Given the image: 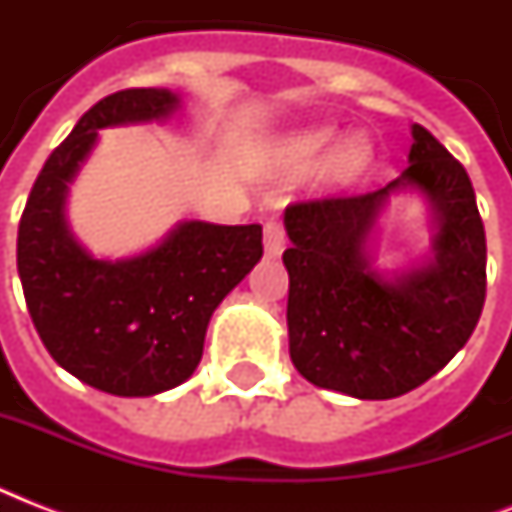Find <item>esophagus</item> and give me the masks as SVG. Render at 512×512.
Masks as SVG:
<instances>
[{
    "label": "esophagus",
    "mask_w": 512,
    "mask_h": 512,
    "mask_svg": "<svg viewBox=\"0 0 512 512\" xmlns=\"http://www.w3.org/2000/svg\"><path fill=\"white\" fill-rule=\"evenodd\" d=\"M263 244H265V255L268 257H279L281 252H284L287 233H284V225H281L279 220H268V223H265Z\"/></svg>",
    "instance_id": "obj_1"
}]
</instances>
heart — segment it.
<instances>
[{
  "label": "heart",
  "mask_w": 512,
  "mask_h": 512,
  "mask_svg": "<svg viewBox=\"0 0 512 512\" xmlns=\"http://www.w3.org/2000/svg\"><path fill=\"white\" fill-rule=\"evenodd\" d=\"M335 140L332 130H308L300 132L295 138H289L281 143L279 159L284 167H292V170H303V167H311L313 162H319L324 151L329 148V143ZM369 143L364 138L350 140L348 146H342L337 151V156L332 159V175L335 177H350L356 175L358 170H364L366 162H369Z\"/></svg>",
  "instance_id": "heart-1"
}]
</instances>
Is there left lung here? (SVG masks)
Masks as SVG:
<instances>
[{"mask_svg":"<svg viewBox=\"0 0 512 512\" xmlns=\"http://www.w3.org/2000/svg\"><path fill=\"white\" fill-rule=\"evenodd\" d=\"M412 135V164L385 188L292 201L284 212L289 356L319 388L404 396L452 361L484 311L486 233L473 183L425 127ZM406 184L437 209V257L388 282L368 271L363 249L381 204Z\"/></svg>","mask_w":512,"mask_h":512,"instance_id":"obj_1","label":"left lung"}]
</instances>
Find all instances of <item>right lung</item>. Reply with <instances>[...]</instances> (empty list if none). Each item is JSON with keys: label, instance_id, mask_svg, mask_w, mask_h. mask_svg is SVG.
Here are the masks:
<instances>
[{"label": "right lung", "instance_id": "1", "mask_svg": "<svg viewBox=\"0 0 512 512\" xmlns=\"http://www.w3.org/2000/svg\"><path fill=\"white\" fill-rule=\"evenodd\" d=\"M177 95L130 87L98 100L44 162L18 225V273L44 348L66 372L111 396H154L199 366L223 297L263 257V228L177 225L146 255L95 260L68 233L63 201L98 130L162 119Z\"/></svg>", "mask_w": 512, "mask_h": 512}]
</instances>
